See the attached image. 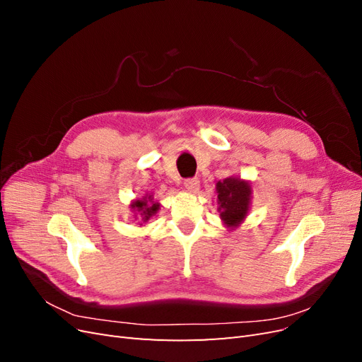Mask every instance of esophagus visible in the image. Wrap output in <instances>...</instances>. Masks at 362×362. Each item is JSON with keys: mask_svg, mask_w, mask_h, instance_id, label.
I'll list each match as a JSON object with an SVG mask.
<instances>
[{"mask_svg": "<svg viewBox=\"0 0 362 362\" xmlns=\"http://www.w3.org/2000/svg\"><path fill=\"white\" fill-rule=\"evenodd\" d=\"M184 187L189 192H196L199 189V180L198 178H187L184 180Z\"/></svg>", "mask_w": 362, "mask_h": 362, "instance_id": "esophagus-1", "label": "esophagus"}]
</instances>
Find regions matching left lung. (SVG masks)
<instances>
[{
  "label": "left lung",
  "instance_id": "8db88e82",
  "mask_svg": "<svg viewBox=\"0 0 362 362\" xmlns=\"http://www.w3.org/2000/svg\"><path fill=\"white\" fill-rule=\"evenodd\" d=\"M217 199L221 217L229 228L242 223L250 202V185L238 178H226L217 182Z\"/></svg>",
  "mask_w": 362,
  "mask_h": 362
}]
</instances>
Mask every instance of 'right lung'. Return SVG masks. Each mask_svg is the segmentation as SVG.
<instances>
[{
	"label": "right lung",
	"mask_w": 362,
	"mask_h": 362,
	"mask_svg": "<svg viewBox=\"0 0 362 362\" xmlns=\"http://www.w3.org/2000/svg\"><path fill=\"white\" fill-rule=\"evenodd\" d=\"M158 206L160 205L157 202L154 204V201L151 199V196L149 198H144V201H136L133 202V205H131V208H134V210L140 213V217L144 222L149 221V218L158 211Z\"/></svg>",
	"instance_id": "obj_1"
}]
</instances>
